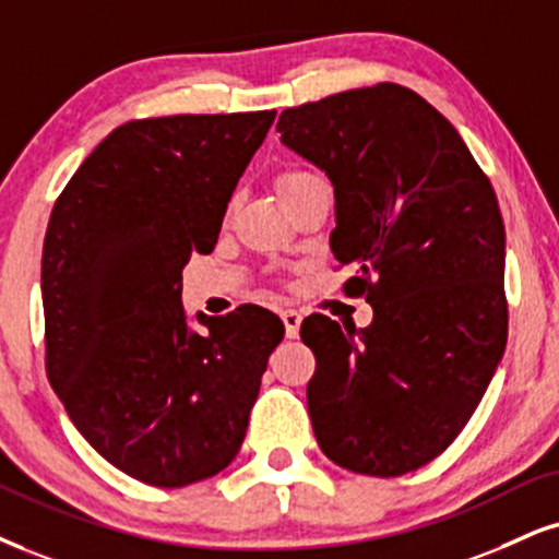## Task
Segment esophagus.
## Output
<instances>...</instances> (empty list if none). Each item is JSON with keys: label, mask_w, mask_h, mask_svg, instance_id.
I'll list each match as a JSON object with an SVG mask.
<instances>
[{"label": "esophagus", "mask_w": 559, "mask_h": 559, "mask_svg": "<svg viewBox=\"0 0 559 559\" xmlns=\"http://www.w3.org/2000/svg\"><path fill=\"white\" fill-rule=\"evenodd\" d=\"M280 319H282V323H285L287 340H295V336H298V332H300L302 316L298 311H293V308H287V311L280 313Z\"/></svg>", "instance_id": "34e87169"}]
</instances>
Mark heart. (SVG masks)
I'll use <instances>...</instances> for the list:
<instances>
[{"label":"heart","instance_id":"heart-1","mask_svg":"<svg viewBox=\"0 0 559 559\" xmlns=\"http://www.w3.org/2000/svg\"><path fill=\"white\" fill-rule=\"evenodd\" d=\"M308 176H313V174H308V170H300V168L285 170V174L277 178V191H280V194H285V191H290L293 186H298L300 181H306Z\"/></svg>","mask_w":559,"mask_h":559}]
</instances>
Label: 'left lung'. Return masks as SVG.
<instances>
[{
  "label": "left lung",
  "mask_w": 559,
  "mask_h": 559,
  "mask_svg": "<svg viewBox=\"0 0 559 559\" xmlns=\"http://www.w3.org/2000/svg\"><path fill=\"white\" fill-rule=\"evenodd\" d=\"M277 132L332 181L334 259L373 306L365 329L302 321L316 440L349 472H415L464 430L506 353L498 199L451 121L402 85L287 108Z\"/></svg>",
  "instance_id": "8db88e82"
}]
</instances>
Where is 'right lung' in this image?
<instances>
[{
	"label": "right lung",
	"instance_id": "right-lung-1",
	"mask_svg": "<svg viewBox=\"0 0 559 559\" xmlns=\"http://www.w3.org/2000/svg\"><path fill=\"white\" fill-rule=\"evenodd\" d=\"M277 111L165 116L114 129L53 204L40 261L48 381L108 464L155 487L215 477L238 456L272 349L274 313L181 302L238 178Z\"/></svg>",
	"mask_w": 559,
	"mask_h": 559
}]
</instances>
